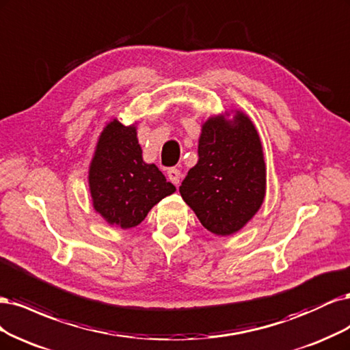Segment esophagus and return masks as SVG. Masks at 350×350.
Masks as SVG:
<instances>
[{"label": "esophagus", "instance_id": "34e87169", "mask_svg": "<svg viewBox=\"0 0 350 350\" xmlns=\"http://www.w3.org/2000/svg\"><path fill=\"white\" fill-rule=\"evenodd\" d=\"M167 177H168V180H170L173 185L177 186L180 183V177H182V173H180L178 168H168Z\"/></svg>", "mask_w": 350, "mask_h": 350}]
</instances>
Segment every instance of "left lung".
Masks as SVG:
<instances>
[{"instance_id": "obj_1", "label": "left lung", "mask_w": 350, "mask_h": 350, "mask_svg": "<svg viewBox=\"0 0 350 350\" xmlns=\"http://www.w3.org/2000/svg\"><path fill=\"white\" fill-rule=\"evenodd\" d=\"M202 125L198 154L180 186L186 204L204 227L217 235L240 231L260 209L266 195V165L250 118L235 110Z\"/></svg>"}]
</instances>
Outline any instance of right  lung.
Segmentation results:
<instances>
[{"label": "right lung", "instance_id": "obj_1", "mask_svg": "<svg viewBox=\"0 0 350 350\" xmlns=\"http://www.w3.org/2000/svg\"><path fill=\"white\" fill-rule=\"evenodd\" d=\"M88 185L96 212L123 230L137 227L154 205L176 191L159 167L142 160L137 126H125L118 119L100 135Z\"/></svg>", "mask_w": 350, "mask_h": 350}]
</instances>
